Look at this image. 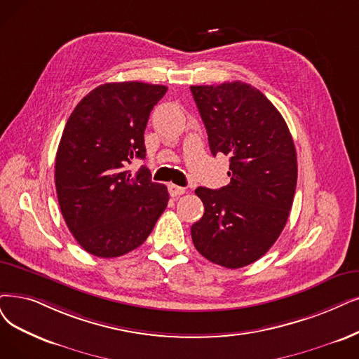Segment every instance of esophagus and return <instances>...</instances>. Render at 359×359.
<instances>
[{
    "label": "esophagus",
    "mask_w": 359,
    "mask_h": 359,
    "mask_svg": "<svg viewBox=\"0 0 359 359\" xmlns=\"http://www.w3.org/2000/svg\"><path fill=\"white\" fill-rule=\"evenodd\" d=\"M168 189H169V194L172 197H178V196H182L185 193L184 187H180V185H175V184H169Z\"/></svg>",
    "instance_id": "34e87169"
}]
</instances>
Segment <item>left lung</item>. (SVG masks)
<instances>
[{
    "label": "left lung",
    "mask_w": 359,
    "mask_h": 359,
    "mask_svg": "<svg viewBox=\"0 0 359 359\" xmlns=\"http://www.w3.org/2000/svg\"><path fill=\"white\" fill-rule=\"evenodd\" d=\"M213 156L229 157L219 190L198 187L205 213L191 226L196 249L225 268L246 266L280 237L293 205L296 149L281 113L245 82L190 87Z\"/></svg>",
    "instance_id": "8db88e82"
}]
</instances>
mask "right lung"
Listing matches in <instances>:
<instances>
[{"instance_id": "right-lung-1", "label": "right lung", "mask_w": 359, "mask_h": 359, "mask_svg": "<svg viewBox=\"0 0 359 359\" xmlns=\"http://www.w3.org/2000/svg\"><path fill=\"white\" fill-rule=\"evenodd\" d=\"M165 85L128 81L100 85L69 116L55 156V190L63 218L83 250L122 256L146 241L168 206L163 184L141 166L150 111Z\"/></svg>"}]
</instances>
